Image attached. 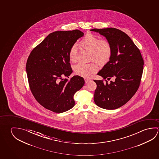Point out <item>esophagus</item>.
Masks as SVG:
<instances>
[{"label":"esophagus","instance_id":"1","mask_svg":"<svg viewBox=\"0 0 159 159\" xmlns=\"http://www.w3.org/2000/svg\"><path fill=\"white\" fill-rule=\"evenodd\" d=\"M91 80L90 79H85V83H88V82H89Z\"/></svg>","mask_w":159,"mask_h":159}]
</instances>
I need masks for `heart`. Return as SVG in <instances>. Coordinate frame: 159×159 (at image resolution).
I'll list each match as a JSON object with an SVG mask.
<instances>
[{
  "instance_id": "heart-1",
  "label": "heart",
  "mask_w": 159,
  "mask_h": 159,
  "mask_svg": "<svg viewBox=\"0 0 159 159\" xmlns=\"http://www.w3.org/2000/svg\"><path fill=\"white\" fill-rule=\"evenodd\" d=\"M79 44L83 49L90 52V60L96 61L100 65H106L111 59L112 47L106 39H100L99 37L89 32L81 40ZM69 57L73 63L78 59V50L75 45H73L69 50ZM74 70L76 75L88 78L98 70V65L95 62L79 63L74 66Z\"/></svg>"
}]
</instances>
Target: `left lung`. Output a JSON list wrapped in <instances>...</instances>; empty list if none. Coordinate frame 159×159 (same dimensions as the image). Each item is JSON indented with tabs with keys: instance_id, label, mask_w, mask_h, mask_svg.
<instances>
[{
	"instance_id": "1",
	"label": "left lung",
	"mask_w": 159,
	"mask_h": 159,
	"mask_svg": "<svg viewBox=\"0 0 159 159\" xmlns=\"http://www.w3.org/2000/svg\"><path fill=\"white\" fill-rule=\"evenodd\" d=\"M104 36L112 47V55L98 75L103 80H94L96 89L94 102L102 109L114 110L125 104L138 90L143 71V58L130 37L116 28L93 29ZM113 77L114 82L108 80Z\"/></svg>"
}]
</instances>
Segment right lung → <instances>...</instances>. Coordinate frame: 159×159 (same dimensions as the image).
Instances as JSON below:
<instances>
[{"mask_svg":"<svg viewBox=\"0 0 159 159\" xmlns=\"http://www.w3.org/2000/svg\"><path fill=\"white\" fill-rule=\"evenodd\" d=\"M79 30L50 33L29 55L26 70L29 87L37 102L45 109L61 113L75 105L74 95L85 84L83 78L74 76L69 51L84 35Z\"/></svg>","mask_w":159,"mask_h":159,"instance_id":"add662e5","label":"right lung"}]
</instances>
